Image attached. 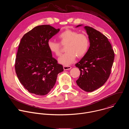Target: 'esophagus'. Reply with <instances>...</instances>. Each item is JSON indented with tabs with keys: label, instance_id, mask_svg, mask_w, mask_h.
I'll use <instances>...</instances> for the list:
<instances>
[{
	"label": "esophagus",
	"instance_id": "obj_1",
	"mask_svg": "<svg viewBox=\"0 0 129 129\" xmlns=\"http://www.w3.org/2000/svg\"><path fill=\"white\" fill-rule=\"evenodd\" d=\"M63 68L64 70H69L71 68V67L70 66H64Z\"/></svg>",
	"mask_w": 129,
	"mask_h": 129
}]
</instances>
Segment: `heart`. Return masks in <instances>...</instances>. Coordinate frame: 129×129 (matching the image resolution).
<instances>
[{
    "label": "heart",
    "mask_w": 129,
    "mask_h": 129,
    "mask_svg": "<svg viewBox=\"0 0 129 129\" xmlns=\"http://www.w3.org/2000/svg\"><path fill=\"white\" fill-rule=\"evenodd\" d=\"M60 42L66 45V52L59 58V62L64 65H68L74 62L77 58H81L85 56L89 46L90 41L88 37L85 34H79V32L66 29L58 36ZM47 47L50 51L60 56L61 53L59 43L49 40L47 41Z\"/></svg>",
    "instance_id": "heart-1"
}]
</instances>
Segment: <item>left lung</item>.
<instances>
[{"label": "left lung", "mask_w": 129, "mask_h": 129, "mask_svg": "<svg viewBox=\"0 0 129 129\" xmlns=\"http://www.w3.org/2000/svg\"><path fill=\"white\" fill-rule=\"evenodd\" d=\"M84 28L88 35L90 47L85 56L75 65L81 72L76 82L82 90L92 92L102 87L108 79L114 52L105 35L90 26Z\"/></svg>", "instance_id": "8db88e82"}]
</instances>
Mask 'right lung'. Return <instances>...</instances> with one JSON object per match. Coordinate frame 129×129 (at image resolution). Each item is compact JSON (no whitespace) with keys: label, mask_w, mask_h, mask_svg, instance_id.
<instances>
[{"label":"right lung","mask_w":129,"mask_h":129,"mask_svg":"<svg viewBox=\"0 0 129 129\" xmlns=\"http://www.w3.org/2000/svg\"><path fill=\"white\" fill-rule=\"evenodd\" d=\"M60 31L49 25L35 27L22 38L15 60V71L31 93L45 95L53 88L63 67L52 57L47 41Z\"/></svg>","instance_id":"obj_1"}]
</instances>
